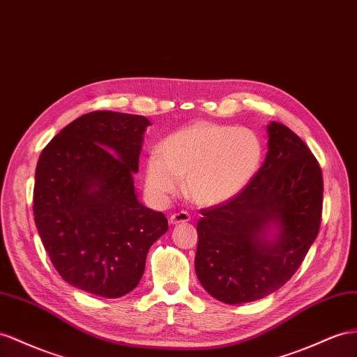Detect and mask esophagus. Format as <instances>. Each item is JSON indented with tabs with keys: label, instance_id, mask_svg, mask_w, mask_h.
<instances>
[{
	"label": "esophagus",
	"instance_id": "1",
	"mask_svg": "<svg viewBox=\"0 0 357 357\" xmlns=\"http://www.w3.org/2000/svg\"><path fill=\"white\" fill-rule=\"evenodd\" d=\"M190 214L188 213H185V211H181V213H175V214H172L170 215V218H169V222L172 223V225H178V223H185V222H188L190 220Z\"/></svg>",
	"mask_w": 357,
	"mask_h": 357
}]
</instances>
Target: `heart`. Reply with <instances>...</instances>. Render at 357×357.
I'll list each match as a JSON object with an SVG mask.
<instances>
[{
  "mask_svg": "<svg viewBox=\"0 0 357 357\" xmlns=\"http://www.w3.org/2000/svg\"><path fill=\"white\" fill-rule=\"evenodd\" d=\"M259 135L244 126L197 122L173 132L146 162V187L167 199L185 179V195L200 206H214L248 187L262 164Z\"/></svg>",
  "mask_w": 357,
  "mask_h": 357,
  "instance_id": "b5f03b06",
  "label": "heart"
}]
</instances>
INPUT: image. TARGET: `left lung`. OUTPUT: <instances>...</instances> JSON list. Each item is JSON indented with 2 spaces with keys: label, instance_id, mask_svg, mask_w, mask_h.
Returning a JSON list of instances; mask_svg holds the SVG:
<instances>
[{
  "label": "left lung",
  "instance_id": "1",
  "mask_svg": "<svg viewBox=\"0 0 357 357\" xmlns=\"http://www.w3.org/2000/svg\"><path fill=\"white\" fill-rule=\"evenodd\" d=\"M267 132V157L250 184L226 202L200 209L196 274L227 305L259 300L285 285L321 223L318 161L288 126L271 122Z\"/></svg>",
  "mask_w": 357,
  "mask_h": 357
}]
</instances>
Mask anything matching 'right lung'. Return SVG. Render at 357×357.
Segmentation results:
<instances>
[{"label":"right lung","mask_w":357,"mask_h":357,"mask_svg":"<svg viewBox=\"0 0 357 357\" xmlns=\"http://www.w3.org/2000/svg\"><path fill=\"white\" fill-rule=\"evenodd\" d=\"M144 116L91 112L54 137L36 167L33 213L52 266L70 285L107 298L131 292L151 245L167 232L162 213L134 187Z\"/></svg>","instance_id":"add662e5"}]
</instances>
